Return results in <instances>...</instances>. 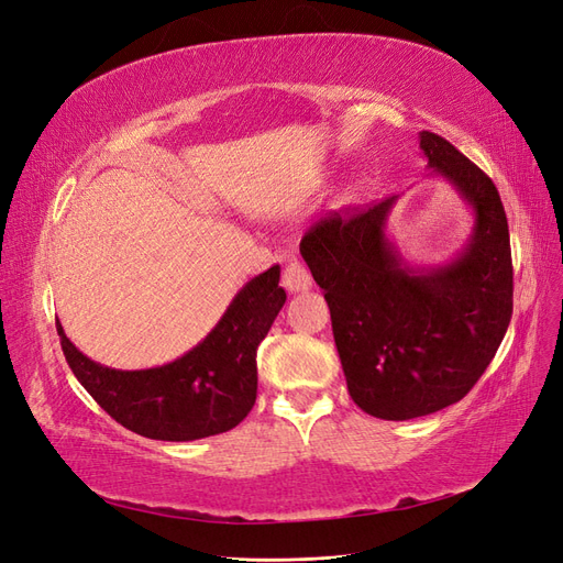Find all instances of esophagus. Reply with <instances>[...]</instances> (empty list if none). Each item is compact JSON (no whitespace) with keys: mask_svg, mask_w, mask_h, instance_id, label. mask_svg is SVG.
<instances>
[{"mask_svg":"<svg viewBox=\"0 0 563 563\" xmlns=\"http://www.w3.org/2000/svg\"><path fill=\"white\" fill-rule=\"evenodd\" d=\"M282 284L288 294H302V291H310L312 288V275L310 269L305 267L298 261H291L286 265L284 275H282Z\"/></svg>","mask_w":563,"mask_h":563,"instance_id":"34e87169","label":"esophagus"}]
</instances>
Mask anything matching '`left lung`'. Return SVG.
<instances>
[{
  "mask_svg": "<svg viewBox=\"0 0 563 563\" xmlns=\"http://www.w3.org/2000/svg\"><path fill=\"white\" fill-rule=\"evenodd\" d=\"M418 139L430 176L446 180L474 218L455 258L428 267L404 258L387 234L399 197L331 213L300 242L329 302L350 397L383 420L430 416L463 399L512 317V253L496 185L441 135Z\"/></svg>",
  "mask_w": 563,
  "mask_h": 563,
  "instance_id": "8db88e82",
  "label": "left lung"
}]
</instances>
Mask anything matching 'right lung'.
Masks as SVG:
<instances>
[{"mask_svg": "<svg viewBox=\"0 0 563 563\" xmlns=\"http://www.w3.org/2000/svg\"><path fill=\"white\" fill-rule=\"evenodd\" d=\"M279 265L246 282L209 335L178 360L122 371L89 360L56 329L81 387L126 430L162 441H195L228 432L255 404V350L286 302Z\"/></svg>", "mask_w": 563, "mask_h": 563, "instance_id": "right-lung-1", "label": "right lung"}]
</instances>
